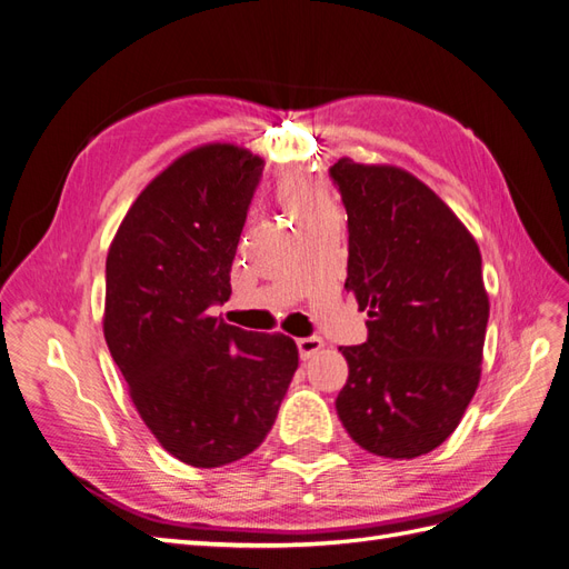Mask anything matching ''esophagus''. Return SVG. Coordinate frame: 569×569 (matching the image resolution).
I'll list each match as a JSON object with an SVG mask.
<instances>
[{
	"label": "esophagus",
	"mask_w": 569,
	"mask_h": 569,
	"mask_svg": "<svg viewBox=\"0 0 569 569\" xmlns=\"http://www.w3.org/2000/svg\"><path fill=\"white\" fill-rule=\"evenodd\" d=\"M297 347H299V356L303 360H308V358H313L325 347V341L320 337H303V339L297 341Z\"/></svg>",
	"instance_id": "34e87169"
}]
</instances>
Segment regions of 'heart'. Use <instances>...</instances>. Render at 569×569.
I'll return each instance as SVG.
<instances>
[{"instance_id":"1","label":"heart","mask_w":569,"mask_h":569,"mask_svg":"<svg viewBox=\"0 0 569 569\" xmlns=\"http://www.w3.org/2000/svg\"><path fill=\"white\" fill-rule=\"evenodd\" d=\"M274 194H278V201L282 203V209L295 218V222L313 216L322 211L327 203V197L320 189L318 182L303 176H287L274 187Z\"/></svg>"}]
</instances>
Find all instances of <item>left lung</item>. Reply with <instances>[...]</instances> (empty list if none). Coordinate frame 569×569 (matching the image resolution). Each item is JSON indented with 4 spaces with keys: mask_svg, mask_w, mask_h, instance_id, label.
Here are the masks:
<instances>
[{
    "mask_svg": "<svg viewBox=\"0 0 569 569\" xmlns=\"http://www.w3.org/2000/svg\"><path fill=\"white\" fill-rule=\"evenodd\" d=\"M349 216V278L368 341L339 347L337 416L375 456L418 458L460 425L479 387L489 320L481 253L432 189L389 163L332 168Z\"/></svg>",
    "mask_w": 569,
    "mask_h": 569,
    "instance_id": "obj_1",
    "label": "left lung"
}]
</instances>
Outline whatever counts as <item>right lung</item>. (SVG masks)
<instances>
[{"mask_svg":"<svg viewBox=\"0 0 569 569\" xmlns=\"http://www.w3.org/2000/svg\"><path fill=\"white\" fill-rule=\"evenodd\" d=\"M263 159L230 142L184 151L128 209L107 256L104 339L163 449L220 468L263 443L299 368L291 337L209 313L230 268Z\"/></svg>","mask_w":569,"mask_h":569,"instance_id":"1","label":"right lung"}]
</instances>
